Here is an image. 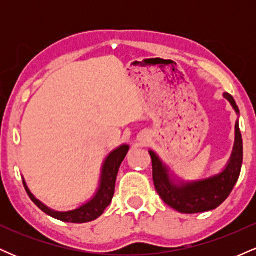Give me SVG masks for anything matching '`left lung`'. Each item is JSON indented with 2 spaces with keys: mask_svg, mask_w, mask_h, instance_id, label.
Here are the masks:
<instances>
[{
  "mask_svg": "<svg viewBox=\"0 0 256 256\" xmlns=\"http://www.w3.org/2000/svg\"><path fill=\"white\" fill-rule=\"evenodd\" d=\"M236 113L238 107L230 94L225 92ZM152 164V180L155 189L166 204L184 214H195L216 210L228 198L234 186L238 180L243 161V142L238 122H236V140L234 152L226 168L212 178L202 179L192 183H173L168 171L162 165L154 152H149Z\"/></svg>",
  "mask_w": 256,
  "mask_h": 256,
  "instance_id": "8db88e82",
  "label": "left lung"
}]
</instances>
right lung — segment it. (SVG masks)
Segmentation results:
<instances>
[{
	"label": "right lung",
	"mask_w": 256,
	"mask_h": 256,
	"mask_svg": "<svg viewBox=\"0 0 256 256\" xmlns=\"http://www.w3.org/2000/svg\"><path fill=\"white\" fill-rule=\"evenodd\" d=\"M128 152V146H122L118 149L113 150L106 158L104 167H102V174H101V183H100V188L94 196L91 201L82 206V207L77 208L74 210H70V212H55V210H50L46 206H44L42 202L38 201L34 195L30 192L28 188L26 186L25 180L24 183L25 190L28 195L30 196L34 204L43 210L44 213L48 216H52V218L61 220V222H74V224H82V222H89L92 220L98 219L100 216H102L106 208L110 206L112 202V198L114 196V190H116V176H118L119 167L122 165V160H124L126 154Z\"/></svg>",
	"instance_id": "1"
}]
</instances>
